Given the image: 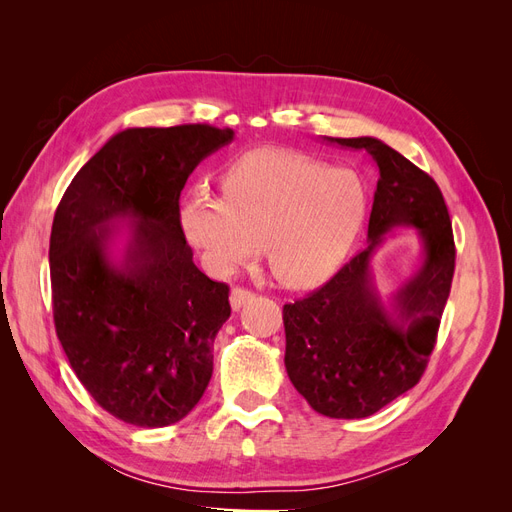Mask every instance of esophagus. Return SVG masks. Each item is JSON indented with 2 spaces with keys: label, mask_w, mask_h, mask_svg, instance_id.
Listing matches in <instances>:
<instances>
[{
  "label": "esophagus",
  "mask_w": 512,
  "mask_h": 512,
  "mask_svg": "<svg viewBox=\"0 0 512 512\" xmlns=\"http://www.w3.org/2000/svg\"><path fill=\"white\" fill-rule=\"evenodd\" d=\"M254 299V292L252 290H247V288H243V286H237V288H232V292H230V305H232V309H241L247 301H252Z\"/></svg>",
  "instance_id": "1"
}]
</instances>
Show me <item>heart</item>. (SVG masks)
I'll return each mask as SVG.
<instances>
[{
	"instance_id": "obj_1",
	"label": "heart",
	"mask_w": 512,
	"mask_h": 512,
	"mask_svg": "<svg viewBox=\"0 0 512 512\" xmlns=\"http://www.w3.org/2000/svg\"><path fill=\"white\" fill-rule=\"evenodd\" d=\"M222 198L196 188L179 222L209 265L230 273L265 247L271 275L303 290L333 277L359 241L369 213L359 173L290 149H252L220 173Z\"/></svg>"
}]
</instances>
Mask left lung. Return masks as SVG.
<instances>
[{"instance_id": "8db88e82", "label": "left lung", "mask_w": 512, "mask_h": 512, "mask_svg": "<svg viewBox=\"0 0 512 512\" xmlns=\"http://www.w3.org/2000/svg\"><path fill=\"white\" fill-rule=\"evenodd\" d=\"M367 151L380 179L369 215V245L307 297L284 305L286 371L316 412L365 418L410 391L425 374L455 273V239L444 196L421 168L378 138H327ZM412 225L424 265L394 295L389 313L368 262L385 232Z\"/></svg>"}]
</instances>
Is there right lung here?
<instances>
[{
    "mask_svg": "<svg viewBox=\"0 0 512 512\" xmlns=\"http://www.w3.org/2000/svg\"><path fill=\"white\" fill-rule=\"evenodd\" d=\"M232 136L209 123L123 130L76 173L55 211V331L76 378L123 423L173 425L211 380L228 286L194 265L179 196L200 160ZM126 217L137 222L115 266L107 243L112 222Z\"/></svg>",
    "mask_w": 512,
    "mask_h": 512,
    "instance_id": "right-lung-1",
    "label": "right lung"
}]
</instances>
